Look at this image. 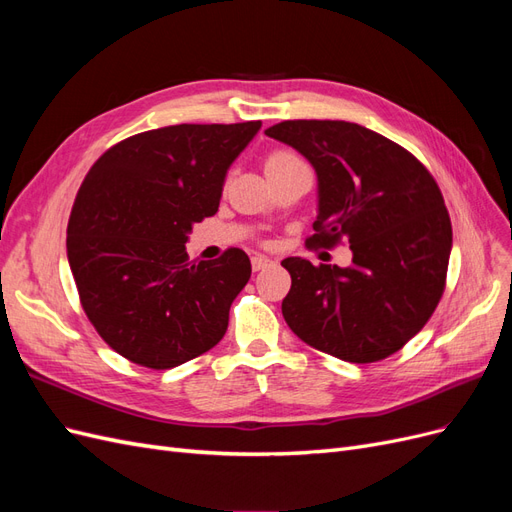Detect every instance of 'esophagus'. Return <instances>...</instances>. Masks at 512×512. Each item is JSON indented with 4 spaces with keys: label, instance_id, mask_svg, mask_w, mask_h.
Listing matches in <instances>:
<instances>
[{
    "label": "esophagus",
    "instance_id": "34e87169",
    "mask_svg": "<svg viewBox=\"0 0 512 512\" xmlns=\"http://www.w3.org/2000/svg\"><path fill=\"white\" fill-rule=\"evenodd\" d=\"M271 265H273V260L267 258V256H260V254L252 256V269H254V271H262V269H267V267H271Z\"/></svg>",
    "mask_w": 512,
    "mask_h": 512
}]
</instances>
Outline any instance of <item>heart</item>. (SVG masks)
I'll return each instance as SVG.
<instances>
[{
	"label": "heart",
	"mask_w": 512,
	"mask_h": 512,
	"mask_svg": "<svg viewBox=\"0 0 512 512\" xmlns=\"http://www.w3.org/2000/svg\"><path fill=\"white\" fill-rule=\"evenodd\" d=\"M297 164H303L299 156H294L292 151L288 149H275L271 153H267L265 158V170H267V177L275 175V173H282L286 168H292Z\"/></svg>",
	"instance_id": "obj_1"
}]
</instances>
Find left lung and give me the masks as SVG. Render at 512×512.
Listing matches in <instances>:
<instances>
[{
	"label": "left lung",
	"mask_w": 512,
	"mask_h": 512,
	"mask_svg": "<svg viewBox=\"0 0 512 512\" xmlns=\"http://www.w3.org/2000/svg\"><path fill=\"white\" fill-rule=\"evenodd\" d=\"M267 136L316 168L318 218L309 245L342 239L352 265L286 258L290 292L282 314L312 348L350 363H374L404 348L438 307L453 228L436 179L410 151L359 123L294 119Z\"/></svg>",
	"instance_id": "obj_1"
}]
</instances>
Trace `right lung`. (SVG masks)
I'll return each instance as SVG.
<instances>
[{"instance_id": "obj_1", "label": "right lung", "mask_w": 512, "mask_h": 512, "mask_svg": "<svg viewBox=\"0 0 512 512\" xmlns=\"http://www.w3.org/2000/svg\"><path fill=\"white\" fill-rule=\"evenodd\" d=\"M260 121L181 123L104 151L74 198L68 262L89 322L123 359L170 369L205 354L252 275L230 247L194 262L185 243L215 215L230 164Z\"/></svg>"}]
</instances>
